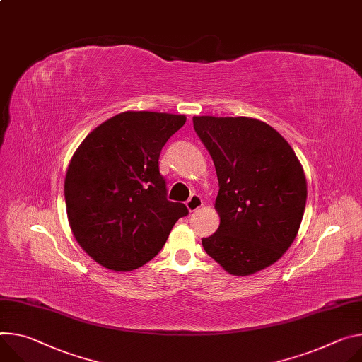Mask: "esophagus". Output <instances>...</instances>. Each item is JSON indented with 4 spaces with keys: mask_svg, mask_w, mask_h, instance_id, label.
Wrapping results in <instances>:
<instances>
[{
    "mask_svg": "<svg viewBox=\"0 0 362 362\" xmlns=\"http://www.w3.org/2000/svg\"><path fill=\"white\" fill-rule=\"evenodd\" d=\"M202 205H204V202H202V198L199 194H192L190 199L186 202L189 212H196Z\"/></svg>",
    "mask_w": 362,
    "mask_h": 362,
    "instance_id": "obj_1",
    "label": "esophagus"
}]
</instances>
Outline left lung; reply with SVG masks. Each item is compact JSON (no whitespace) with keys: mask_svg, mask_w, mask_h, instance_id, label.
Returning a JSON list of instances; mask_svg holds the SVG:
<instances>
[{"mask_svg":"<svg viewBox=\"0 0 362 362\" xmlns=\"http://www.w3.org/2000/svg\"><path fill=\"white\" fill-rule=\"evenodd\" d=\"M219 183L216 233L202 245L225 272L250 276L288 250L305 214L308 185L290 144L248 117H193Z\"/></svg>","mask_w":362,"mask_h":362,"instance_id":"left-lung-1","label":"left lung"}]
</instances>
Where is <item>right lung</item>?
Masks as SVG:
<instances>
[{
	"instance_id": "add662e5",
	"label": "right lung",
	"mask_w": 362,
	"mask_h": 362,
	"mask_svg": "<svg viewBox=\"0 0 362 362\" xmlns=\"http://www.w3.org/2000/svg\"><path fill=\"white\" fill-rule=\"evenodd\" d=\"M185 115L125 111L98 125L81 143L64 179L69 225L78 244L114 272L144 266L189 214L168 201L158 157Z\"/></svg>"
}]
</instances>
